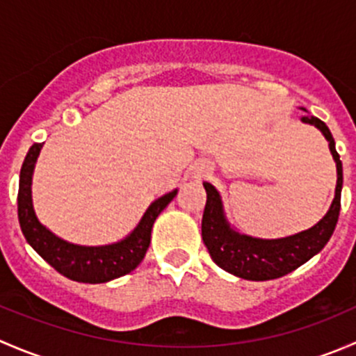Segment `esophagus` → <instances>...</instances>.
<instances>
[{"label": "esophagus", "instance_id": "34e87169", "mask_svg": "<svg viewBox=\"0 0 356 356\" xmlns=\"http://www.w3.org/2000/svg\"><path fill=\"white\" fill-rule=\"evenodd\" d=\"M193 174H195V179H203V177H207V175L211 174L210 163H208V161H201V163L196 165L195 172H193Z\"/></svg>", "mask_w": 356, "mask_h": 356}]
</instances>
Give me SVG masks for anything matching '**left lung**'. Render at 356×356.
I'll return each mask as SVG.
<instances>
[{"mask_svg":"<svg viewBox=\"0 0 356 356\" xmlns=\"http://www.w3.org/2000/svg\"><path fill=\"white\" fill-rule=\"evenodd\" d=\"M305 124H312L327 139L334 161H336L337 182L332 204L322 220L314 227L281 239H260L239 234L229 225L224 213L220 195L210 182H203L207 191L201 238L211 260L220 268L248 281H268L289 274L317 254L331 239L341 210V189H343V163L336 152V143L327 125L317 117H301Z\"/></svg>","mask_w":356,"mask_h":356,"instance_id":"obj_1","label":"left lung"}]
</instances>
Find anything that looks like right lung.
Here are the masks:
<instances>
[{
	"mask_svg": "<svg viewBox=\"0 0 356 356\" xmlns=\"http://www.w3.org/2000/svg\"><path fill=\"white\" fill-rule=\"evenodd\" d=\"M41 148L42 143L32 145L20 168L17 203H19L20 229L29 245L56 272L72 281L86 282V284L108 282L111 279L122 277L134 270L148 251L149 241H152V229L156 217L174 200L177 189L153 201L143 215L138 227L122 241L105 246L72 245L46 229L38 220L34 207H32V174H34V165Z\"/></svg>",
	"mask_w": 356,
	"mask_h": 356,
	"instance_id": "right-lung-1",
	"label": "right lung"
}]
</instances>
